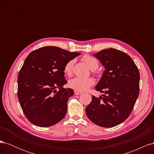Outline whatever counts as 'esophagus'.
<instances>
[{
	"label": "esophagus",
	"instance_id": "34e87169",
	"mask_svg": "<svg viewBox=\"0 0 154 154\" xmlns=\"http://www.w3.org/2000/svg\"><path fill=\"white\" fill-rule=\"evenodd\" d=\"M74 94L76 95H80L81 94H82V92H80V91H74Z\"/></svg>",
	"mask_w": 154,
	"mask_h": 154
}]
</instances>
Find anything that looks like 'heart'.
<instances>
[{"label": "heart", "mask_w": 154, "mask_h": 154, "mask_svg": "<svg viewBox=\"0 0 154 154\" xmlns=\"http://www.w3.org/2000/svg\"><path fill=\"white\" fill-rule=\"evenodd\" d=\"M83 61L87 65L92 71L97 69L99 66V63L97 59L91 57L90 55H84L82 58ZM74 63V60L72 59L68 61L65 65L63 71L67 75H71L72 72V68ZM94 81L91 78H84L80 77H74L69 82V87L73 89L78 91H87L91 86L94 85Z\"/></svg>", "instance_id": "heart-1"}]
</instances>
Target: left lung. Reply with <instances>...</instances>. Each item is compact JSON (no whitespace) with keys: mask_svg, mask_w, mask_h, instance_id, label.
<instances>
[{"mask_svg":"<svg viewBox=\"0 0 154 154\" xmlns=\"http://www.w3.org/2000/svg\"><path fill=\"white\" fill-rule=\"evenodd\" d=\"M105 67L96 85L102 96H92L86 115L92 122L110 128L123 123L131 114L139 92L140 75L132 59L113 48L94 54Z\"/></svg>","mask_w":154,"mask_h":154,"instance_id":"left-lung-1","label":"left lung"}]
</instances>
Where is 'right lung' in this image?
Listing matches in <instances>:
<instances>
[{"label":"right lung","mask_w":154,"mask_h":154,"mask_svg":"<svg viewBox=\"0 0 154 154\" xmlns=\"http://www.w3.org/2000/svg\"><path fill=\"white\" fill-rule=\"evenodd\" d=\"M80 54L45 46L27 56L18 74L17 94L22 109L31 123L48 127L65 117L68 100L74 91L63 87L67 83L63 68Z\"/></svg>","instance_id":"right-lung-1"}]
</instances>
